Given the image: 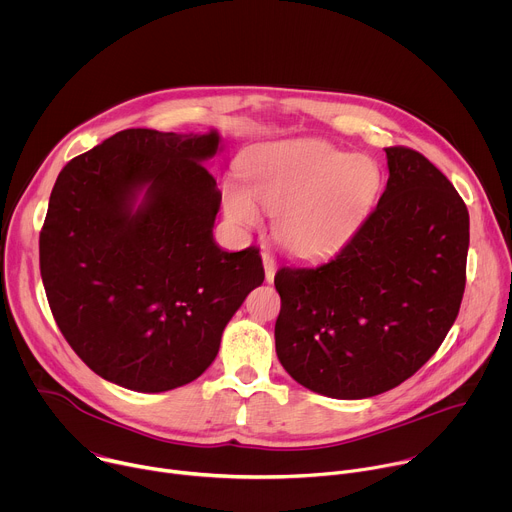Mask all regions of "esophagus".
<instances>
[{
    "label": "esophagus",
    "instance_id": "obj_1",
    "mask_svg": "<svg viewBox=\"0 0 512 512\" xmlns=\"http://www.w3.org/2000/svg\"><path fill=\"white\" fill-rule=\"evenodd\" d=\"M261 257H263V267H265V279L271 283L275 277V259L267 251H263Z\"/></svg>",
    "mask_w": 512,
    "mask_h": 512
}]
</instances>
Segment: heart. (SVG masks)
Masks as SVG:
<instances>
[{
    "label": "heart",
    "mask_w": 512,
    "mask_h": 512,
    "mask_svg": "<svg viewBox=\"0 0 512 512\" xmlns=\"http://www.w3.org/2000/svg\"><path fill=\"white\" fill-rule=\"evenodd\" d=\"M241 180L223 188V208L235 227L251 229L261 210L275 216L277 243L298 259L336 253L360 227L381 190V170L316 139L267 141L241 162Z\"/></svg>",
    "instance_id": "b5f03b06"
}]
</instances>
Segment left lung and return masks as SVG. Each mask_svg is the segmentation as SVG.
<instances>
[{
    "label": "left lung",
    "instance_id": "8db88e82",
    "mask_svg": "<svg viewBox=\"0 0 512 512\" xmlns=\"http://www.w3.org/2000/svg\"><path fill=\"white\" fill-rule=\"evenodd\" d=\"M387 188L328 261L275 275V352L332 399L395 389L440 348L466 287L470 216L452 182L409 148H387Z\"/></svg>",
    "mask_w": 512,
    "mask_h": 512
}]
</instances>
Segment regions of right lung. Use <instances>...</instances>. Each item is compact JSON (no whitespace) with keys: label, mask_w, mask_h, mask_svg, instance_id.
<instances>
[{"label":"right lung","mask_w":512,"mask_h":512,"mask_svg":"<svg viewBox=\"0 0 512 512\" xmlns=\"http://www.w3.org/2000/svg\"><path fill=\"white\" fill-rule=\"evenodd\" d=\"M221 150L216 129H125L56 178L42 283L66 342L109 383L137 393L192 383L265 279L257 247L214 241L221 190L204 162Z\"/></svg>","instance_id":"1"}]
</instances>
